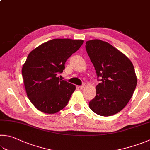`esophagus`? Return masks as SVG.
I'll return each mask as SVG.
<instances>
[{
  "label": "esophagus",
  "mask_w": 150,
  "mask_h": 150,
  "mask_svg": "<svg viewBox=\"0 0 150 150\" xmlns=\"http://www.w3.org/2000/svg\"><path fill=\"white\" fill-rule=\"evenodd\" d=\"M84 87H85V85H84V84H83V85H81V86H79V88L80 89H83V88H84Z\"/></svg>",
  "instance_id": "obj_1"
}]
</instances>
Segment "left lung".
<instances>
[{"label": "left lung", "instance_id": "obj_1", "mask_svg": "<svg viewBox=\"0 0 150 150\" xmlns=\"http://www.w3.org/2000/svg\"><path fill=\"white\" fill-rule=\"evenodd\" d=\"M85 48L100 81L89 107L99 115H115L127 105L137 86L133 64L121 52L101 40L86 41Z\"/></svg>", "mask_w": 150, "mask_h": 150}]
</instances>
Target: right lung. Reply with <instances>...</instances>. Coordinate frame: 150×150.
Segmentation results:
<instances>
[{"label":"right lung","instance_id":"obj_1","mask_svg":"<svg viewBox=\"0 0 150 150\" xmlns=\"http://www.w3.org/2000/svg\"><path fill=\"white\" fill-rule=\"evenodd\" d=\"M83 40L56 39L33 50L21 73L27 95L37 110L52 114L67 105L75 86L57 77L67 59L83 44Z\"/></svg>","mask_w":150,"mask_h":150}]
</instances>
